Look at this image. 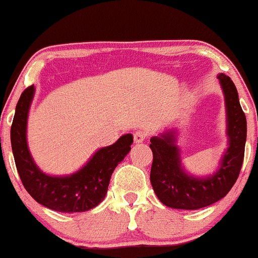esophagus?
Wrapping results in <instances>:
<instances>
[{
	"mask_svg": "<svg viewBox=\"0 0 258 258\" xmlns=\"http://www.w3.org/2000/svg\"><path fill=\"white\" fill-rule=\"evenodd\" d=\"M148 137V133L146 131H142V130H138V131L135 132V135H133V138H135V142L136 143H142V142H144Z\"/></svg>",
	"mask_w": 258,
	"mask_h": 258,
	"instance_id": "esophagus-1",
	"label": "esophagus"
}]
</instances>
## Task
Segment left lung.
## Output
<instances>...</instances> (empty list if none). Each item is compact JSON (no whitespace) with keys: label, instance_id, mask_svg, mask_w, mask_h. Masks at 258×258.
<instances>
[{"label":"left lung","instance_id":"1","mask_svg":"<svg viewBox=\"0 0 258 258\" xmlns=\"http://www.w3.org/2000/svg\"><path fill=\"white\" fill-rule=\"evenodd\" d=\"M218 79L226 96L229 148L214 176L194 178L183 171L178 148L174 146V133H165L162 138L153 137L150 141V182L159 200L172 209L198 210L212 205L226 197L240 173L246 142V117L234 82L224 74L218 75Z\"/></svg>","mask_w":258,"mask_h":258}]
</instances>
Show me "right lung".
<instances>
[{"mask_svg": "<svg viewBox=\"0 0 258 258\" xmlns=\"http://www.w3.org/2000/svg\"><path fill=\"white\" fill-rule=\"evenodd\" d=\"M34 86L25 88L16 106L11 127V143L20 180L41 205L58 212H84L102 203L111 173L131 150L132 135H125L110 147L102 148L87 165L69 177H51L38 170L26 144V119Z\"/></svg>", "mask_w": 258, "mask_h": 258, "instance_id": "add662e5", "label": "right lung"}]
</instances>
